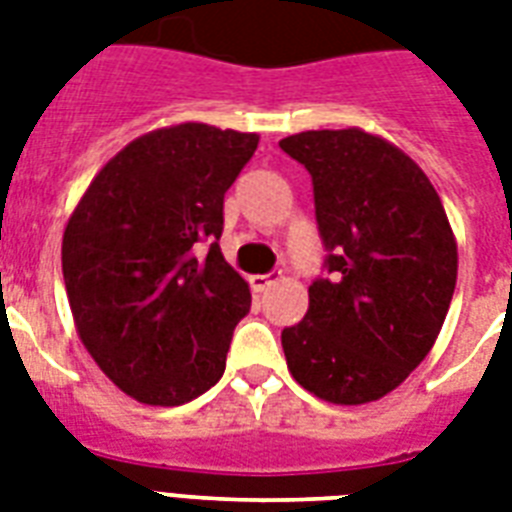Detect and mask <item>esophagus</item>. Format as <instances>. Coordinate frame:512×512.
Here are the masks:
<instances>
[{
	"label": "esophagus",
	"instance_id": "esophagus-1",
	"mask_svg": "<svg viewBox=\"0 0 512 512\" xmlns=\"http://www.w3.org/2000/svg\"><path fill=\"white\" fill-rule=\"evenodd\" d=\"M273 282H276V276H271V273H268V276H263V273H257V276H249V284H252V290H255V292L268 290Z\"/></svg>",
	"mask_w": 512,
	"mask_h": 512
}]
</instances>
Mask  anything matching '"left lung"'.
<instances>
[{"label": "left lung", "mask_w": 512, "mask_h": 512, "mask_svg": "<svg viewBox=\"0 0 512 512\" xmlns=\"http://www.w3.org/2000/svg\"><path fill=\"white\" fill-rule=\"evenodd\" d=\"M306 166L327 249L303 322L282 330L292 378L362 405L403 384L435 346L456 287V239L427 174L360 128L279 142Z\"/></svg>", "instance_id": "1"}]
</instances>
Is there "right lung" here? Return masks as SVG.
I'll list each match as a JSON object with an SVG mask.
<instances>
[{
	"instance_id": "1",
	"label": "right lung",
	"mask_w": 512,
	"mask_h": 512,
	"mask_svg": "<svg viewBox=\"0 0 512 512\" xmlns=\"http://www.w3.org/2000/svg\"><path fill=\"white\" fill-rule=\"evenodd\" d=\"M257 142L206 123L150 131L93 177L66 222L61 265L77 335L139 403H190L225 373L252 295L217 244L222 201Z\"/></svg>"
}]
</instances>
